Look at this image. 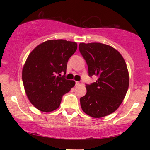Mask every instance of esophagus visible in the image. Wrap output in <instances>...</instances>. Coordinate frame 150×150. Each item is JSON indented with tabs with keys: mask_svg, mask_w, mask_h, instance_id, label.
<instances>
[{
	"mask_svg": "<svg viewBox=\"0 0 150 150\" xmlns=\"http://www.w3.org/2000/svg\"><path fill=\"white\" fill-rule=\"evenodd\" d=\"M75 85H83V82H82V81H76V82H75Z\"/></svg>",
	"mask_w": 150,
	"mask_h": 150,
	"instance_id": "1",
	"label": "esophagus"
}]
</instances>
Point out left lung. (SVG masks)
<instances>
[{
  "label": "left lung",
  "mask_w": 150,
  "mask_h": 150,
  "mask_svg": "<svg viewBox=\"0 0 150 150\" xmlns=\"http://www.w3.org/2000/svg\"><path fill=\"white\" fill-rule=\"evenodd\" d=\"M80 52L88 66V75L97 80L86 84L87 94L80 98L85 113L93 118L111 114L119 107L129 86L126 63L117 50L101 43H81Z\"/></svg>",
  "instance_id": "left-lung-1"
}]
</instances>
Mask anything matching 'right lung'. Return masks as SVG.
Returning <instances> with one entry per match:
<instances>
[{"label": "right lung", "mask_w": 150, "mask_h": 150, "mask_svg": "<svg viewBox=\"0 0 150 150\" xmlns=\"http://www.w3.org/2000/svg\"><path fill=\"white\" fill-rule=\"evenodd\" d=\"M77 47L75 42L49 40L29 55L22 70V82L29 100L37 109L43 112L56 110L63 95L74 87L75 82L66 80L65 73Z\"/></svg>", "instance_id": "right-lung-1"}]
</instances>
